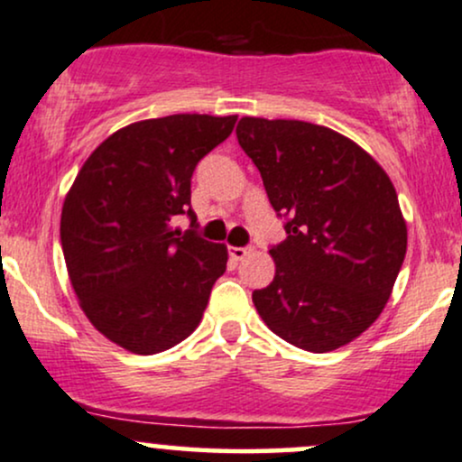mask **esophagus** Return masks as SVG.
Instances as JSON below:
<instances>
[{"label":"esophagus","mask_w":462,"mask_h":462,"mask_svg":"<svg viewBox=\"0 0 462 462\" xmlns=\"http://www.w3.org/2000/svg\"><path fill=\"white\" fill-rule=\"evenodd\" d=\"M251 251L253 248H248V246H231L229 255H231V259H236V262H242V259H245Z\"/></svg>","instance_id":"34e87169"}]
</instances>
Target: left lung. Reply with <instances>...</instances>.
<instances>
[{"instance_id":"obj_1","label":"left lung","mask_w":462,"mask_h":462,"mask_svg":"<svg viewBox=\"0 0 462 462\" xmlns=\"http://www.w3.org/2000/svg\"><path fill=\"white\" fill-rule=\"evenodd\" d=\"M237 142L262 174L288 237L271 248L274 279L253 303L299 349L349 345L386 308L408 229L380 163L345 134L300 119L242 117Z\"/></svg>"}]
</instances>
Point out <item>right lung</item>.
Wrapping results in <instances>:
<instances>
[{
    "label": "right lung",
    "mask_w": 462,
    "mask_h": 462,
    "mask_svg": "<svg viewBox=\"0 0 462 462\" xmlns=\"http://www.w3.org/2000/svg\"><path fill=\"white\" fill-rule=\"evenodd\" d=\"M237 116L142 119L108 134L65 196L60 245L78 303L105 338L139 356L179 345L203 320L226 245L172 225L191 174Z\"/></svg>",
    "instance_id": "right-lung-1"
}]
</instances>
